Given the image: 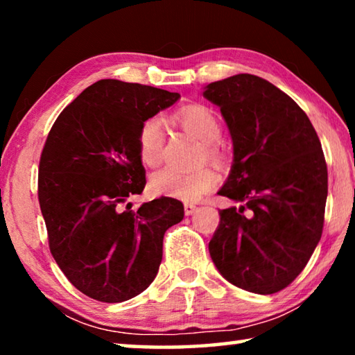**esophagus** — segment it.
I'll use <instances>...</instances> for the list:
<instances>
[{
  "instance_id": "1",
  "label": "esophagus",
  "mask_w": 355,
  "mask_h": 355,
  "mask_svg": "<svg viewBox=\"0 0 355 355\" xmlns=\"http://www.w3.org/2000/svg\"><path fill=\"white\" fill-rule=\"evenodd\" d=\"M196 209H197V207L192 205V203H184V214H186V216L194 214Z\"/></svg>"
}]
</instances>
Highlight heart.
I'll list each match as a JSON object with an SVG mask.
<instances>
[{"instance_id": "obj_1", "label": "heart", "mask_w": 355, "mask_h": 355, "mask_svg": "<svg viewBox=\"0 0 355 355\" xmlns=\"http://www.w3.org/2000/svg\"><path fill=\"white\" fill-rule=\"evenodd\" d=\"M175 119L184 130L207 144L208 156L214 158L218 153L216 144L222 136V127L216 114L203 105H191L180 110ZM164 141L166 133L161 119L150 117L141 125L137 133V153L144 166L155 167L161 163L164 155ZM218 182V173L211 169L184 172L175 167H164L150 178V188L156 196L183 202H197L213 191Z\"/></svg>"}]
</instances>
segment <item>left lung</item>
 <instances>
[{
  "mask_svg": "<svg viewBox=\"0 0 355 355\" xmlns=\"http://www.w3.org/2000/svg\"><path fill=\"white\" fill-rule=\"evenodd\" d=\"M203 97L220 107L233 141L232 171L218 194L244 203L220 209L209 255L235 286L277 293L321 239L327 166L320 137L296 101L260 76L211 83Z\"/></svg>",
  "mask_w": 355,
  "mask_h": 355,
  "instance_id": "1",
  "label": "left lung"
}]
</instances>
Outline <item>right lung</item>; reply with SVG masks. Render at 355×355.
Masks as SVG:
<instances>
[{
	"instance_id": "right-lung-1",
	"label": "right lung",
	"mask_w": 355,
	"mask_h": 355,
	"mask_svg": "<svg viewBox=\"0 0 355 355\" xmlns=\"http://www.w3.org/2000/svg\"><path fill=\"white\" fill-rule=\"evenodd\" d=\"M178 98L164 89L100 80L48 133L39 164L48 244L70 284L100 302H123L148 288L163 260L164 233L184 216L183 203L171 197L137 211L124 207L146 186L141 125Z\"/></svg>"
}]
</instances>
